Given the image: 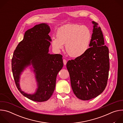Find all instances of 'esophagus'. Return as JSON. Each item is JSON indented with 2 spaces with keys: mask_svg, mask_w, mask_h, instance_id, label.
<instances>
[{
  "mask_svg": "<svg viewBox=\"0 0 123 123\" xmlns=\"http://www.w3.org/2000/svg\"><path fill=\"white\" fill-rule=\"evenodd\" d=\"M63 63L64 65H66L67 64V60L66 59H63Z\"/></svg>",
  "mask_w": 123,
  "mask_h": 123,
  "instance_id": "esophagus-1",
  "label": "esophagus"
}]
</instances>
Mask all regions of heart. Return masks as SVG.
<instances>
[{
  "instance_id": "1",
  "label": "heart",
  "mask_w": 123,
  "mask_h": 123,
  "mask_svg": "<svg viewBox=\"0 0 123 123\" xmlns=\"http://www.w3.org/2000/svg\"><path fill=\"white\" fill-rule=\"evenodd\" d=\"M55 37H52L51 44L55 50L59 51L65 45L68 55L72 57H79L88 50L92 39L90 30L85 26L68 24L59 28Z\"/></svg>"
}]
</instances>
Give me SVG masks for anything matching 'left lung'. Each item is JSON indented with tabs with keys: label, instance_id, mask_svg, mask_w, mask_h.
<instances>
[{
	"label": "left lung",
	"instance_id": "left-lung-1",
	"mask_svg": "<svg viewBox=\"0 0 123 123\" xmlns=\"http://www.w3.org/2000/svg\"><path fill=\"white\" fill-rule=\"evenodd\" d=\"M92 23L90 48L84 55L67 63L74 93L82 100L100 95L106 88L109 77V49L105 45L101 28L97 27L96 22Z\"/></svg>",
	"mask_w": 123,
	"mask_h": 123
}]
</instances>
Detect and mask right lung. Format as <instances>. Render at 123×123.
<instances>
[{
	"mask_svg": "<svg viewBox=\"0 0 123 123\" xmlns=\"http://www.w3.org/2000/svg\"><path fill=\"white\" fill-rule=\"evenodd\" d=\"M49 27L45 23L34 26L25 32L23 39L14 51L12 69L17 88L28 99L36 102L47 101L53 93L56 76L63 67L62 55L48 53L50 45ZM32 64L36 74L38 88L29 95L22 91L19 86L20 75L25 68Z\"/></svg>",
	"mask_w": 123,
	"mask_h": 123,
	"instance_id": "obj_1",
	"label": "right lung"
}]
</instances>
